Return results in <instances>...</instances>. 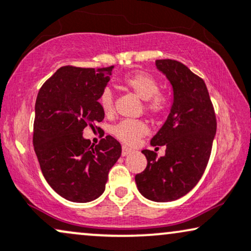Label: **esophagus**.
<instances>
[{"mask_svg": "<svg viewBox=\"0 0 251 251\" xmlns=\"http://www.w3.org/2000/svg\"><path fill=\"white\" fill-rule=\"evenodd\" d=\"M132 151H133L131 148L126 147V146H123V148H122V155H123V156H127V155L131 154Z\"/></svg>", "mask_w": 251, "mask_h": 251, "instance_id": "1", "label": "esophagus"}]
</instances>
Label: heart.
<instances>
[{
  "label": "heart",
  "mask_w": 251,
  "mask_h": 251,
  "mask_svg": "<svg viewBox=\"0 0 251 251\" xmlns=\"http://www.w3.org/2000/svg\"><path fill=\"white\" fill-rule=\"evenodd\" d=\"M123 83L140 100H144L145 110L151 116H161L169 109V97L158 91V82L153 75L146 72H135L125 76ZM98 102L105 115H111L115 109V97L109 88L100 93ZM147 126L140 120L126 119L113 126L111 132L119 141L126 145L135 144L141 136L147 134Z\"/></svg>",
  "instance_id": "b5f03b06"
}]
</instances>
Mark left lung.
<instances>
[{
  "label": "left lung",
  "instance_id": "obj_1",
  "mask_svg": "<svg viewBox=\"0 0 251 251\" xmlns=\"http://www.w3.org/2000/svg\"><path fill=\"white\" fill-rule=\"evenodd\" d=\"M173 87L174 100L166 123L151 140L167 146L156 158L145 149L147 167L135 175L139 192L149 201H173L195 188L207 166L217 132V118L202 78L176 60L155 61Z\"/></svg>",
  "mask_w": 251,
  "mask_h": 251
}]
</instances>
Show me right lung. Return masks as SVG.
Returning <instances> with one entry per match:
<instances>
[{"instance_id": "right-lung-1", "label": "right lung", "mask_w": 251, "mask_h": 251, "mask_svg": "<svg viewBox=\"0 0 251 251\" xmlns=\"http://www.w3.org/2000/svg\"><path fill=\"white\" fill-rule=\"evenodd\" d=\"M113 66L80 68L65 66L47 80L34 106L33 147L41 173L67 201L88 202L105 190L107 175L122 155V146L107 135L94 146L83 138L87 126L104 119L98 98Z\"/></svg>"}]
</instances>
